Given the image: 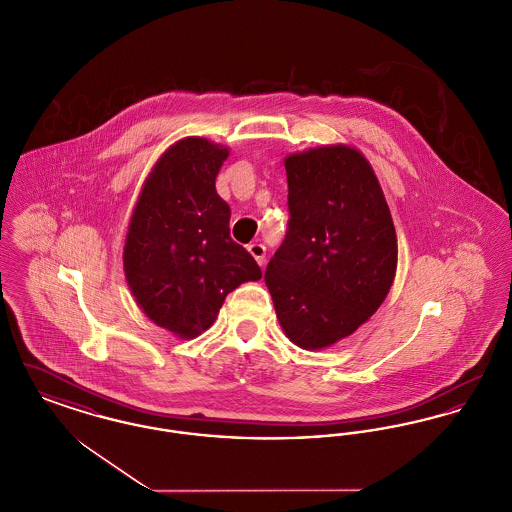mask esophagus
Wrapping results in <instances>:
<instances>
[{"label": "esophagus", "mask_w": 512, "mask_h": 512, "mask_svg": "<svg viewBox=\"0 0 512 512\" xmlns=\"http://www.w3.org/2000/svg\"><path fill=\"white\" fill-rule=\"evenodd\" d=\"M247 249H249V253L255 257V261H257L261 267H265V263H267V247L263 244H251Z\"/></svg>", "instance_id": "obj_1"}]
</instances>
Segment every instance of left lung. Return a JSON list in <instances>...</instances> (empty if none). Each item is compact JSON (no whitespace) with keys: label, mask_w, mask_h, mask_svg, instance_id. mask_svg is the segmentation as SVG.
I'll return each instance as SVG.
<instances>
[{"label":"left lung","mask_w":512,"mask_h":512,"mask_svg":"<svg viewBox=\"0 0 512 512\" xmlns=\"http://www.w3.org/2000/svg\"><path fill=\"white\" fill-rule=\"evenodd\" d=\"M284 165L290 220L265 282L286 336L303 349H324L384 303L397 268L395 226L359 149L315 147Z\"/></svg>","instance_id":"1"}]
</instances>
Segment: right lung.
<instances>
[{
    "instance_id": "obj_1",
    "label": "right lung",
    "mask_w": 512,
    "mask_h": 512,
    "mask_svg": "<svg viewBox=\"0 0 512 512\" xmlns=\"http://www.w3.org/2000/svg\"><path fill=\"white\" fill-rule=\"evenodd\" d=\"M228 147L190 136L169 147L142 186L124 242V274L157 326L190 340L211 328L226 295L263 276L230 238L215 180Z\"/></svg>"
}]
</instances>
